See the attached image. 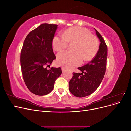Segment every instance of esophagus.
<instances>
[{
    "label": "esophagus",
    "mask_w": 131,
    "mask_h": 131,
    "mask_svg": "<svg viewBox=\"0 0 131 131\" xmlns=\"http://www.w3.org/2000/svg\"><path fill=\"white\" fill-rule=\"evenodd\" d=\"M62 72H64L66 70V68H64V67H62Z\"/></svg>",
    "instance_id": "1"
}]
</instances>
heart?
<instances>
[{
    "mask_svg": "<svg viewBox=\"0 0 131 131\" xmlns=\"http://www.w3.org/2000/svg\"><path fill=\"white\" fill-rule=\"evenodd\" d=\"M69 42H76L75 52L63 51L57 55L58 64L66 68H72L80 65L83 59L85 61L92 59L99 50V42L96 37L88 29L80 27H73L67 29L63 35H57L52 40L54 51L66 49Z\"/></svg>",
    "mask_w": 131,
    "mask_h": 131,
    "instance_id": "obj_1",
    "label": "heart"
}]
</instances>
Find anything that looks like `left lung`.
Returning <instances> with one entry per match:
<instances>
[{"label": "left lung", "instance_id": "left-lung-1", "mask_svg": "<svg viewBox=\"0 0 131 131\" xmlns=\"http://www.w3.org/2000/svg\"><path fill=\"white\" fill-rule=\"evenodd\" d=\"M94 29L101 42L97 53L88 64L78 68L81 73H73L69 82L70 92L79 98L93 93L100 86L105 73L108 47L102 35Z\"/></svg>", "mask_w": 131, "mask_h": 131}]
</instances>
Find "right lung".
<instances>
[{"label": "right lung", "mask_w": 131, "mask_h": 131, "mask_svg": "<svg viewBox=\"0 0 131 131\" xmlns=\"http://www.w3.org/2000/svg\"><path fill=\"white\" fill-rule=\"evenodd\" d=\"M57 25L43 23L27 35L21 53V66L23 80L31 93L44 96L53 89L56 79L62 74L61 67H46L56 56L52 49V40Z\"/></svg>", "instance_id": "add662e5"}]
</instances>
